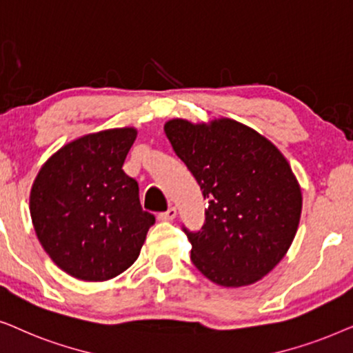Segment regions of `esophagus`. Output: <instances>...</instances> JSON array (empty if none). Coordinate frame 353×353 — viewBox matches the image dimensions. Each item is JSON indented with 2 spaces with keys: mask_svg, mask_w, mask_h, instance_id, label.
<instances>
[{
  "mask_svg": "<svg viewBox=\"0 0 353 353\" xmlns=\"http://www.w3.org/2000/svg\"><path fill=\"white\" fill-rule=\"evenodd\" d=\"M176 216H177V210L174 208V206H171V208H169L168 211H164V213H159L158 218L161 221H172V219H176Z\"/></svg>",
  "mask_w": 353,
  "mask_h": 353,
  "instance_id": "obj_1",
  "label": "esophagus"
}]
</instances>
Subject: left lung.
<instances>
[{"instance_id":"left-lung-1","label":"left lung","mask_w":353,"mask_h":353,"mask_svg":"<svg viewBox=\"0 0 353 353\" xmlns=\"http://www.w3.org/2000/svg\"><path fill=\"white\" fill-rule=\"evenodd\" d=\"M164 132L208 199L203 228H184L196 270L223 288L265 278L292 245L302 213V190L288 159L229 117L171 119Z\"/></svg>"}]
</instances>
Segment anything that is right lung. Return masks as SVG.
I'll use <instances>...</instances> for the list:
<instances>
[{"label": "right lung", "instance_id": "1", "mask_svg": "<svg viewBox=\"0 0 353 353\" xmlns=\"http://www.w3.org/2000/svg\"><path fill=\"white\" fill-rule=\"evenodd\" d=\"M135 128L82 135L46 159L30 190L35 234L54 265L101 283L140 255L154 216L142 210L137 181L122 171Z\"/></svg>", "mask_w": 353, "mask_h": 353}]
</instances>
